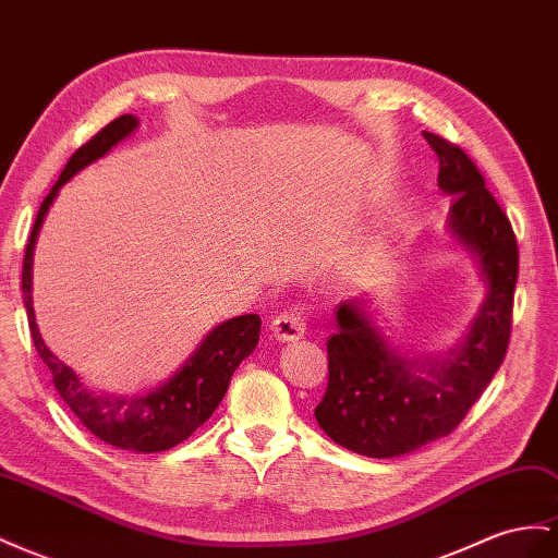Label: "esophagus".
Listing matches in <instances>:
<instances>
[{
	"label": "esophagus",
	"instance_id": "34e87169",
	"mask_svg": "<svg viewBox=\"0 0 558 558\" xmlns=\"http://www.w3.org/2000/svg\"><path fill=\"white\" fill-rule=\"evenodd\" d=\"M269 330L279 342H293L305 336V319L295 312H281L275 316V322L269 324Z\"/></svg>",
	"mask_w": 558,
	"mask_h": 558
}]
</instances>
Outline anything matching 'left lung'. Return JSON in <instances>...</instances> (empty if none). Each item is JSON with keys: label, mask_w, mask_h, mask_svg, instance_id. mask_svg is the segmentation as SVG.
Returning a JSON list of instances; mask_svg holds the SVG:
<instances>
[{"label": "left lung", "mask_w": 558, "mask_h": 558, "mask_svg": "<svg viewBox=\"0 0 558 558\" xmlns=\"http://www.w3.org/2000/svg\"><path fill=\"white\" fill-rule=\"evenodd\" d=\"M423 135L439 157V187L453 194L448 230L476 258L488 291L464 340L444 356L391 348L366 300L338 305V330L326 342L328 387L314 417L336 444L368 458L413 453L453 432L498 373L511 333L514 230L464 149Z\"/></svg>", "instance_id": "8db88e82"}]
</instances>
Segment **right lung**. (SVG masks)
I'll use <instances>...</instances> for the list:
<instances>
[{"mask_svg": "<svg viewBox=\"0 0 558 558\" xmlns=\"http://www.w3.org/2000/svg\"><path fill=\"white\" fill-rule=\"evenodd\" d=\"M138 126V119L133 114L117 117L105 129H100L92 141L82 145L77 153L70 157L58 183L41 202L35 228L29 232V242L25 246L23 258V303L27 310V324L37 354L44 364L49 366L53 375V385L58 395L70 405V411L80 417V423L98 436L100 441L135 450V453H159L185 441L187 436L202 427L206 420L214 415L218 403L228 391L232 373L239 364L255 350L260 338V316L258 314H242L234 319L222 322L199 342V348L192 352L180 371L161 387L153 389L145 397H117L108 391H96L86 387L80 375L68 364H63L41 340L39 328L35 322L33 307V255L37 234L41 230L44 216L53 204L58 190L68 180L86 169L88 163L105 157L110 149L122 143Z\"/></svg>", "mask_w": 558, "mask_h": 558, "instance_id": "right-lung-1", "label": "right lung"}]
</instances>
